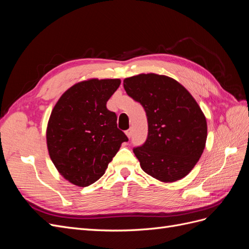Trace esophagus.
I'll return each mask as SVG.
<instances>
[{
    "label": "esophagus",
    "instance_id": "esophagus-1",
    "mask_svg": "<svg viewBox=\"0 0 249 249\" xmlns=\"http://www.w3.org/2000/svg\"><path fill=\"white\" fill-rule=\"evenodd\" d=\"M132 134H133V130L132 129H129L127 131H125V135L129 138H131V136H132Z\"/></svg>",
    "mask_w": 249,
    "mask_h": 249
}]
</instances>
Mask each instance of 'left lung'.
Instances as JSON below:
<instances>
[{"mask_svg":"<svg viewBox=\"0 0 249 249\" xmlns=\"http://www.w3.org/2000/svg\"><path fill=\"white\" fill-rule=\"evenodd\" d=\"M124 87L147 116V139L133 149L142 170L164 183L185 178L207 141L206 116L196 101L178 81L162 74L126 78Z\"/></svg>","mask_w":249,"mask_h":249,"instance_id":"1","label":"left lung"}]
</instances>
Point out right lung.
<instances>
[{
  "label": "right lung",
  "instance_id": "right-lung-1",
  "mask_svg": "<svg viewBox=\"0 0 249 249\" xmlns=\"http://www.w3.org/2000/svg\"><path fill=\"white\" fill-rule=\"evenodd\" d=\"M119 79H89L74 84L52 110L47 127L51 160L65 179L79 187L96 182L129 139L116 124L107 102Z\"/></svg>",
  "mask_w": 249,
  "mask_h": 249
}]
</instances>
